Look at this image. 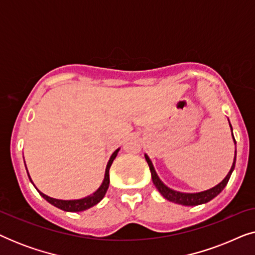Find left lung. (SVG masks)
I'll list each match as a JSON object with an SVG mask.
<instances>
[{
	"mask_svg": "<svg viewBox=\"0 0 255 255\" xmlns=\"http://www.w3.org/2000/svg\"><path fill=\"white\" fill-rule=\"evenodd\" d=\"M230 127H231V124H230ZM231 128H232V127H231ZM232 137H233V133H232ZM233 140H235V137H233ZM235 144H236V140H235ZM236 155H237V151H236L235 160H233V165L231 167V169H230L229 174L225 176V179L223 180L221 183H218L217 186L214 187V188H211V189H209V190L201 191V193H194V194L180 193V191H175V190L170 189V188H168L167 186H165V184L162 183V181L159 179V176L156 175L154 167H153V165H152V161H151V160H149V158L146 154H145V159H146V161H147V163H148L149 170H151L153 183H154V186L156 187V189L160 191V194H161L162 196L166 198V200H168L170 202H174V203L181 204V205H187V207H194V205H200V204H203V203H208L209 201H211L212 198H215L219 193H221L223 189H224L225 186L229 182L230 176H231L233 169H235Z\"/></svg>",
	"mask_w": 255,
	"mask_h": 255,
	"instance_id": "8db88e82",
	"label": "left lung"
}]
</instances>
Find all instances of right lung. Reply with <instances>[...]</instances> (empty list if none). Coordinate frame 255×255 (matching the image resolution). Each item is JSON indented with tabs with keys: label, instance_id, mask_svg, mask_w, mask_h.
<instances>
[{
	"label": "right lung",
	"instance_id": "1",
	"mask_svg": "<svg viewBox=\"0 0 255 255\" xmlns=\"http://www.w3.org/2000/svg\"><path fill=\"white\" fill-rule=\"evenodd\" d=\"M118 151H120V148L116 149V151L113 153V155L110 156V160H109V162H108L107 168H106V175H104V180H103L102 184H101V187L95 191V193L90 195V196L81 198V200L65 201V200H57V198H52V197L47 196V195L43 194L41 191L37 189L38 193H39L41 196H43L45 200L48 202V203H51L52 205H54V207L61 209V210H64V211L79 212V211L87 210V209L94 207V205H96L101 200H102V198L104 197V195H106V193H107L108 188H109V183H110L109 169L111 167V163H113L115 158H116ZM27 174H29V173H27ZM29 179H30V175H29ZM31 182H32V181H31Z\"/></svg>",
	"mask_w": 255,
	"mask_h": 255
}]
</instances>
